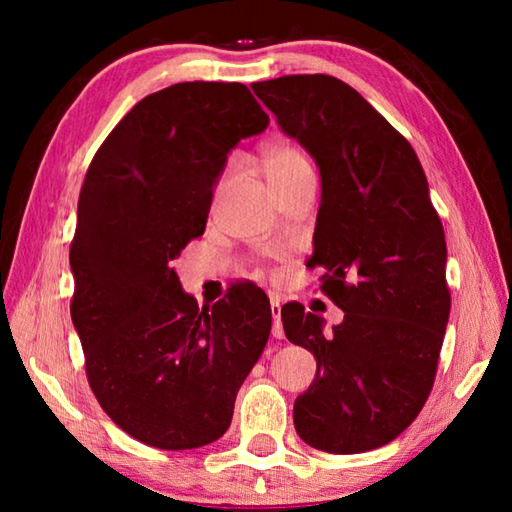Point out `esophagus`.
<instances>
[{
    "label": "esophagus",
    "instance_id": "obj_1",
    "mask_svg": "<svg viewBox=\"0 0 512 512\" xmlns=\"http://www.w3.org/2000/svg\"><path fill=\"white\" fill-rule=\"evenodd\" d=\"M271 316H273V336L275 339H284V327H282V307L277 300H271Z\"/></svg>",
    "mask_w": 512,
    "mask_h": 512
}]
</instances>
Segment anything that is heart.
Here are the masks:
<instances>
[{
  "mask_svg": "<svg viewBox=\"0 0 512 512\" xmlns=\"http://www.w3.org/2000/svg\"><path fill=\"white\" fill-rule=\"evenodd\" d=\"M259 162H262L264 176H266L268 185H271V187H280V185L287 183V180L296 178L298 173L311 171L309 155L302 151L300 146L287 144V142H277V144L264 146L262 155H259ZM223 178L219 180L216 189L223 187Z\"/></svg>",
  "mask_w": 512,
  "mask_h": 512,
  "instance_id": "heart-1",
  "label": "heart"
}]
</instances>
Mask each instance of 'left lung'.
Instances as JSON below:
<instances>
[{
    "label": "left lung",
    "instance_id": "8db88e82",
    "mask_svg": "<svg viewBox=\"0 0 512 512\" xmlns=\"http://www.w3.org/2000/svg\"><path fill=\"white\" fill-rule=\"evenodd\" d=\"M253 92L316 160L323 203L309 268L345 311L323 318L282 307L287 339L316 357V379L293 404L307 445L359 454L388 445L418 418L436 379L449 318L447 244L413 146L334 76L296 74Z\"/></svg>",
    "mask_w": 512,
    "mask_h": 512
}]
</instances>
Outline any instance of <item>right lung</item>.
I'll return each mask as SVG.
<instances>
[{"instance_id": "right-lung-1", "label": "right lung", "mask_w": 512, "mask_h": 512, "mask_svg": "<svg viewBox=\"0 0 512 512\" xmlns=\"http://www.w3.org/2000/svg\"><path fill=\"white\" fill-rule=\"evenodd\" d=\"M268 115L241 83H176L112 128L85 173L69 311L108 418L144 445L194 449L230 427L271 305L237 287L198 309L171 262L205 232L228 151Z\"/></svg>"}]
</instances>
